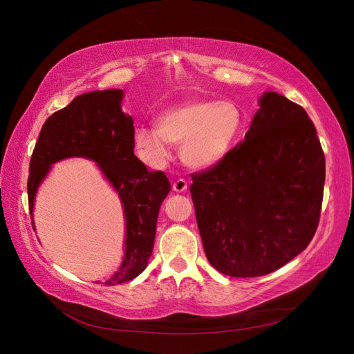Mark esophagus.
<instances>
[{"mask_svg":"<svg viewBox=\"0 0 354 354\" xmlns=\"http://www.w3.org/2000/svg\"><path fill=\"white\" fill-rule=\"evenodd\" d=\"M186 189H187V181L183 180V178H178L173 183V190L178 192V194H180V192H185Z\"/></svg>","mask_w":354,"mask_h":354,"instance_id":"34e87169","label":"esophagus"}]
</instances>
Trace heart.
Returning a JSON list of instances; mask_svg holds the SVG:
<instances>
[{"mask_svg": "<svg viewBox=\"0 0 354 354\" xmlns=\"http://www.w3.org/2000/svg\"><path fill=\"white\" fill-rule=\"evenodd\" d=\"M245 127V116L232 100H190L158 116L156 125L136 128L134 143L147 165L160 168L180 145V158L194 169H208L226 158Z\"/></svg>", "mask_w": 354, "mask_h": 354, "instance_id": "obj_1", "label": "heart"}]
</instances>
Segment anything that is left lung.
I'll use <instances>...</instances> for the list:
<instances>
[{
	"label": "left lung",
	"instance_id": "1",
	"mask_svg": "<svg viewBox=\"0 0 354 354\" xmlns=\"http://www.w3.org/2000/svg\"><path fill=\"white\" fill-rule=\"evenodd\" d=\"M192 180L190 195L211 266L233 277L264 276L313 239L324 199L325 155L301 106L267 91L245 140Z\"/></svg>",
	"mask_w": 354,
	"mask_h": 354
}]
</instances>
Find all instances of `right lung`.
I'll list each match as a JSON object with an SVG mask.
<instances>
[{
  "mask_svg": "<svg viewBox=\"0 0 354 354\" xmlns=\"http://www.w3.org/2000/svg\"><path fill=\"white\" fill-rule=\"evenodd\" d=\"M122 97V90H97L75 97L42 125L29 164L30 218L39 185L51 165L62 159H91L120 196L125 218V254L120 269L104 285L133 281L146 269L153 251L160 203L171 189L162 171H147L134 155V122L121 109ZM32 226L35 227L34 221Z\"/></svg>",
  "mask_w": 354,
  "mask_h": 354,
  "instance_id": "add662e5",
  "label": "right lung"
}]
</instances>
